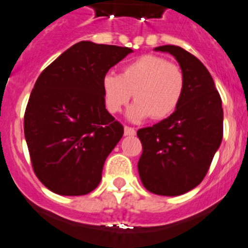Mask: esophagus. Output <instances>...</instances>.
I'll use <instances>...</instances> for the list:
<instances>
[{
    "label": "esophagus",
    "mask_w": 248,
    "mask_h": 248,
    "mask_svg": "<svg viewBox=\"0 0 248 248\" xmlns=\"http://www.w3.org/2000/svg\"><path fill=\"white\" fill-rule=\"evenodd\" d=\"M124 135L126 136H135L136 135V130L131 126H124Z\"/></svg>",
    "instance_id": "34e87169"
}]
</instances>
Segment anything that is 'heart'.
Returning <instances> with one entry per match:
<instances>
[{"mask_svg":"<svg viewBox=\"0 0 248 248\" xmlns=\"http://www.w3.org/2000/svg\"><path fill=\"white\" fill-rule=\"evenodd\" d=\"M105 102L112 113L121 112L132 98V120L150 116L155 121L170 117L177 109L185 91V73L177 63L156 55L128 62L120 75L107 73L102 79Z\"/></svg>","mask_w":248,"mask_h":248,"instance_id":"obj_1","label":"heart"}]
</instances>
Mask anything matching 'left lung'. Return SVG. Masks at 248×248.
<instances>
[{
	"instance_id": "left-lung-1",
	"label": "left lung",
	"mask_w": 248,
	"mask_h": 248,
	"mask_svg": "<svg viewBox=\"0 0 248 248\" xmlns=\"http://www.w3.org/2000/svg\"><path fill=\"white\" fill-rule=\"evenodd\" d=\"M156 49L175 56L185 73V91L170 117L137 131L142 143L137 166L150 192L178 196L207 175L222 141V101L207 68L192 53L172 45Z\"/></svg>"
}]
</instances>
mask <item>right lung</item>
<instances>
[{
    "mask_svg": "<svg viewBox=\"0 0 248 248\" xmlns=\"http://www.w3.org/2000/svg\"><path fill=\"white\" fill-rule=\"evenodd\" d=\"M131 52L81 41L38 76L23 128L34 175L52 192L82 196L100 184L103 163L124 135L105 106L102 79Z\"/></svg>",
    "mask_w": 248,
    "mask_h": 248,
    "instance_id": "right-lung-1",
    "label": "right lung"
}]
</instances>
